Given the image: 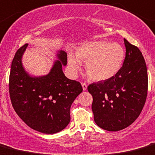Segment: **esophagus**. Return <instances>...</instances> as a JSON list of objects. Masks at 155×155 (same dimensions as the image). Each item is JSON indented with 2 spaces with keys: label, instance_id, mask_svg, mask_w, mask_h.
<instances>
[{
  "label": "esophagus",
  "instance_id": "obj_1",
  "mask_svg": "<svg viewBox=\"0 0 155 155\" xmlns=\"http://www.w3.org/2000/svg\"><path fill=\"white\" fill-rule=\"evenodd\" d=\"M81 84H82V88H83V90L84 91H86V89H87V84H86L85 82H81Z\"/></svg>",
  "mask_w": 155,
  "mask_h": 155
}]
</instances>
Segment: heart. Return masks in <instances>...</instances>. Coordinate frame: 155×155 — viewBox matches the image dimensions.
<instances>
[{
	"instance_id": "b5f03b06",
	"label": "heart",
	"mask_w": 155,
	"mask_h": 155,
	"mask_svg": "<svg viewBox=\"0 0 155 155\" xmlns=\"http://www.w3.org/2000/svg\"><path fill=\"white\" fill-rule=\"evenodd\" d=\"M76 56L70 53L68 63L75 73L85 63L89 77L94 81L107 80L118 73L125 59V52L119 43L105 41L87 42L76 50Z\"/></svg>"
}]
</instances>
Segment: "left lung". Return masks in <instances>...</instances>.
I'll return each instance as SVG.
<instances>
[{"instance_id": "obj_1", "label": "left lung", "mask_w": 155, "mask_h": 155, "mask_svg": "<svg viewBox=\"0 0 155 155\" xmlns=\"http://www.w3.org/2000/svg\"><path fill=\"white\" fill-rule=\"evenodd\" d=\"M124 42L125 57L118 73L87 87L93 97L96 124L110 131L132 124L140 114L148 94L147 68L142 53L125 38Z\"/></svg>"}]
</instances>
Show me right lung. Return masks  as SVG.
I'll use <instances>...</instances> for the list:
<instances>
[{
	"mask_svg": "<svg viewBox=\"0 0 155 155\" xmlns=\"http://www.w3.org/2000/svg\"><path fill=\"white\" fill-rule=\"evenodd\" d=\"M27 44L15 53L11 66L9 91L15 111L29 127L44 134L61 131L70 123L71 106L80 93L81 83L64 76L62 65L68 55L60 51L50 73L41 77H31L25 72L21 56Z\"/></svg>",
	"mask_w": 155,
	"mask_h": 155,
	"instance_id": "obj_1",
	"label": "right lung"
}]
</instances>
